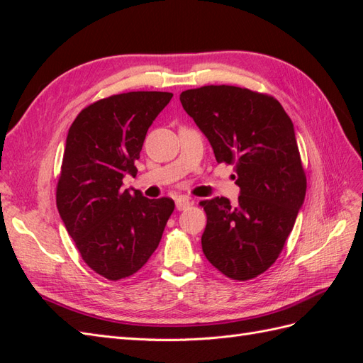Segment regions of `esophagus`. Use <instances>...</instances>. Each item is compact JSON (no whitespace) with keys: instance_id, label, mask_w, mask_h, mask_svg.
<instances>
[{"instance_id":"esophagus-1","label":"esophagus","mask_w":363,"mask_h":363,"mask_svg":"<svg viewBox=\"0 0 363 363\" xmlns=\"http://www.w3.org/2000/svg\"><path fill=\"white\" fill-rule=\"evenodd\" d=\"M189 206H192V200L188 199V196H179V199H175V207H177V211H184V208H188Z\"/></svg>"}]
</instances>
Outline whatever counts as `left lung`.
<instances>
[{
	"mask_svg": "<svg viewBox=\"0 0 363 363\" xmlns=\"http://www.w3.org/2000/svg\"><path fill=\"white\" fill-rule=\"evenodd\" d=\"M218 163L233 164L238 204L203 200L204 256L232 280L265 272L286 244L306 195V172L291 118L268 94L211 84L180 94Z\"/></svg>",
	"mask_w": 363,
	"mask_h": 363,
	"instance_id": "1",
	"label": "left lung"
}]
</instances>
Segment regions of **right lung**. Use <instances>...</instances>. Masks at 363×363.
Wrapping results in <instances>:
<instances>
[{"mask_svg":"<svg viewBox=\"0 0 363 363\" xmlns=\"http://www.w3.org/2000/svg\"><path fill=\"white\" fill-rule=\"evenodd\" d=\"M171 98L151 91L107 96L84 107L69 127L56 203L82 259L107 280L145 265L174 212L167 196L148 200L123 189L127 174L136 177L147 131Z\"/></svg>","mask_w":363,"mask_h":363,"instance_id":"1","label":"right lung"}]
</instances>
